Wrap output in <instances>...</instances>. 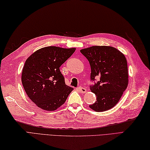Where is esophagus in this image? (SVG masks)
I'll return each mask as SVG.
<instances>
[{
    "mask_svg": "<svg viewBox=\"0 0 150 150\" xmlns=\"http://www.w3.org/2000/svg\"><path fill=\"white\" fill-rule=\"evenodd\" d=\"M79 90L81 92H82V93H85L86 92V88H84L83 87H79Z\"/></svg>",
    "mask_w": 150,
    "mask_h": 150,
    "instance_id": "1",
    "label": "esophagus"
}]
</instances>
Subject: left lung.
Here are the masks:
<instances>
[{
    "instance_id": "left-lung-1",
    "label": "left lung",
    "mask_w": 150,
    "mask_h": 150,
    "mask_svg": "<svg viewBox=\"0 0 150 150\" xmlns=\"http://www.w3.org/2000/svg\"><path fill=\"white\" fill-rule=\"evenodd\" d=\"M81 53L91 66L90 79L100 80L90 86L97 96V101L90 105L98 112L107 111L119 101L128 84L127 60L124 54L111 46H95L82 49Z\"/></svg>"
}]
</instances>
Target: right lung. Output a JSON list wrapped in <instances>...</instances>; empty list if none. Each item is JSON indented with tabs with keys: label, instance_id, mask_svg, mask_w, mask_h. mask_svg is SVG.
<instances>
[{
	"label": "right lung",
	"instance_id": "obj_1",
	"mask_svg": "<svg viewBox=\"0 0 150 150\" xmlns=\"http://www.w3.org/2000/svg\"><path fill=\"white\" fill-rule=\"evenodd\" d=\"M75 48L48 46L28 57L22 72V83L28 97L41 109L54 111L65 103L73 89L67 86L60 67Z\"/></svg>",
	"mask_w": 150,
	"mask_h": 150
}]
</instances>
